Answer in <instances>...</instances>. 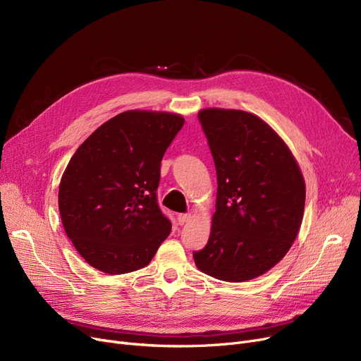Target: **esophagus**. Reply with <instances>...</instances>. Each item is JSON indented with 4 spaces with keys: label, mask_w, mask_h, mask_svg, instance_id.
I'll return each instance as SVG.
<instances>
[{
    "label": "esophagus",
    "mask_w": 361,
    "mask_h": 361,
    "mask_svg": "<svg viewBox=\"0 0 361 361\" xmlns=\"http://www.w3.org/2000/svg\"><path fill=\"white\" fill-rule=\"evenodd\" d=\"M177 221H178L180 225H184V224H187L188 221H190V215H188V214H180L177 216Z\"/></svg>",
    "instance_id": "34e87169"
}]
</instances>
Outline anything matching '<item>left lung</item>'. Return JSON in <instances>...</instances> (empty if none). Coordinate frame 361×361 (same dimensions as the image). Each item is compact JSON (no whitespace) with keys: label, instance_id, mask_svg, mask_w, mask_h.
<instances>
[{"label":"left lung","instance_id":"1","mask_svg":"<svg viewBox=\"0 0 361 361\" xmlns=\"http://www.w3.org/2000/svg\"><path fill=\"white\" fill-rule=\"evenodd\" d=\"M214 157L216 211L199 271L244 282L288 253L305 214L306 184L288 145L260 117L240 109L199 111Z\"/></svg>","mask_w":361,"mask_h":361}]
</instances>
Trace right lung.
<instances>
[{
  "mask_svg": "<svg viewBox=\"0 0 361 361\" xmlns=\"http://www.w3.org/2000/svg\"><path fill=\"white\" fill-rule=\"evenodd\" d=\"M184 124L180 114L130 109L74 152L59 188V209L74 249L109 275L150 263L171 233L157 202L161 161Z\"/></svg>",
  "mask_w": 361,
  "mask_h": 361,
  "instance_id": "obj_1",
  "label": "right lung"
}]
</instances>
